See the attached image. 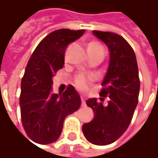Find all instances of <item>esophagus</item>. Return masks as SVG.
I'll return each mask as SVG.
<instances>
[{
  "label": "esophagus",
  "mask_w": 158,
  "mask_h": 158,
  "mask_svg": "<svg viewBox=\"0 0 158 158\" xmlns=\"http://www.w3.org/2000/svg\"><path fill=\"white\" fill-rule=\"evenodd\" d=\"M85 104H86L85 99H84V97H81V105H82V106H85Z\"/></svg>",
  "instance_id": "1"
}]
</instances>
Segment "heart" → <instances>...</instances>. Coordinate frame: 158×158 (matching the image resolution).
<instances>
[{
	"label": "heart",
	"mask_w": 158,
	"mask_h": 158,
	"mask_svg": "<svg viewBox=\"0 0 158 158\" xmlns=\"http://www.w3.org/2000/svg\"><path fill=\"white\" fill-rule=\"evenodd\" d=\"M88 48H89V54L94 53V52H99V51H104L103 47L99 42H96V41L90 42L89 44ZM94 80H95V77L93 75L80 73L74 78V85L78 89L84 91L89 88V85L92 83Z\"/></svg>",
	"instance_id": "1"
}]
</instances>
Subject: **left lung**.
I'll list each match as a JSON object with an SVG mask.
<instances>
[{"instance_id": "obj_1", "label": "left lung", "mask_w": 158, "mask_h": 158, "mask_svg": "<svg viewBox=\"0 0 158 158\" xmlns=\"http://www.w3.org/2000/svg\"><path fill=\"white\" fill-rule=\"evenodd\" d=\"M110 50V65L100 92L101 101L95 98L86 103L94 112V118L82 125L86 139L91 143L106 145L115 142L128 128L138 103L140 79L134 49L121 35L102 31H92Z\"/></svg>"}]
</instances>
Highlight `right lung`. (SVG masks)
<instances>
[{"instance_id": "obj_1", "label": "right lung", "mask_w": 158, "mask_h": 158, "mask_svg": "<svg viewBox=\"0 0 158 158\" xmlns=\"http://www.w3.org/2000/svg\"><path fill=\"white\" fill-rule=\"evenodd\" d=\"M85 30L59 29L48 35L33 52L21 82V120L27 136L48 144L60 136L65 118L79 110L80 97L69 85L62 94H52V78L63 68L65 51Z\"/></svg>"}]
</instances>
